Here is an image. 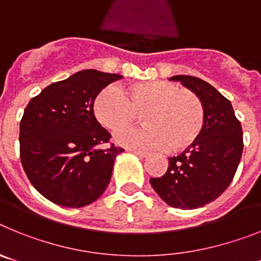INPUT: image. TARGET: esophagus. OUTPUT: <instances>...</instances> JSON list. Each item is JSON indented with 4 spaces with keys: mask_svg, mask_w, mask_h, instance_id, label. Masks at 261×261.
<instances>
[{
    "mask_svg": "<svg viewBox=\"0 0 261 261\" xmlns=\"http://www.w3.org/2000/svg\"><path fill=\"white\" fill-rule=\"evenodd\" d=\"M129 151H130V153H133V154H136V155H138V156H147L146 151L136 150V149H129Z\"/></svg>",
    "mask_w": 261,
    "mask_h": 261,
    "instance_id": "34e87169",
    "label": "esophagus"
}]
</instances>
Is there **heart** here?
<instances>
[{
	"label": "heart",
	"mask_w": 261,
	"mask_h": 261,
	"mask_svg": "<svg viewBox=\"0 0 261 261\" xmlns=\"http://www.w3.org/2000/svg\"><path fill=\"white\" fill-rule=\"evenodd\" d=\"M94 116L110 132L132 125L142 112L146 125L116 136L120 145L177 153L199 138L205 121L201 99L168 81H145L128 86H107L93 103Z\"/></svg>",
	"instance_id": "heart-1"
}]
</instances>
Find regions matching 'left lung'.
<instances>
[{"instance_id":"obj_1","label":"left lung","mask_w":261,"mask_h":261,"mask_svg":"<svg viewBox=\"0 0 261 261\" xmlns=\"http://www.w3.org/2000/svg\"><path fill=\"white\" fill-rule=\"evenodd\" d=\"M170 81H180L201 99L205 121L199 138L168 158L167 171L150 183L170 206L196 209L214 201L231 183L243 151V130L230 100L208 82L191 75Z\"/></svg>"}]
</instances>
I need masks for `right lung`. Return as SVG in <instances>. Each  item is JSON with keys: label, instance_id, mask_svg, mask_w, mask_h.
<instances>
[{"label": "right lung", "instance_id": "add662e5", "mask_svg": "<svg viewBox=\"0 0 261 261\" xmlns=\"http://www.w3.org/2000/svg\"><path fill=\"white\" fill-rule=\"evenodd\" d=\"M123 75L86 69L49 85L27 105L19 126L20 162L45 199L66 208L98 200L111 180L121 147H102L111 135L94 116L93 103Z\"/></svg>", "mask_w": 261, "mask_h": 261}]
</instances>
